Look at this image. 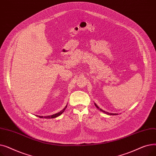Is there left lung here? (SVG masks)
<instances>
[{"label": "left lung", "instance_id": "obj_1", "mask_svg": "<svg viewBox=\"0 0 156 156\" xmlns=\"http://www.w3.org/2000/svg\"><path fill=\"white\" fill-rule=\"evenodd\" d=\"M95 105L96 106V107H97V108L98 109H99V107H98V106H97V105H96V104H95ZM100 110H101V111H102V112H104V111H102V110L101 109H100ZM106 113H107L108 114H110V115H116V114H113V113H109V112H106Z\"/></svg>", "mask_w": 156, "mask_h": 156}]
</instances>
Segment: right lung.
<instances>
[{
    "mask_svg": "<svg viewBox=\"0 0 156 156\" xmlns=\"http://www.w3.org/2000/svg\"><path fill=\"white\" fill-rule=\"evenodd\" d=\"M67 108V105L65 107V108H64L61 111H60L59 112H57V113H56V114H53V115H52V116H45L44 118H56V117H57V116H60L61 114L65 111V109H66V108ZM39 118H43V116H38Z\"/></svg>",
    "mask_w": 156,
    "mask_h": 156,
    "instance_id": "add662e5",
    "label": "right lung"
}]
</instances>
